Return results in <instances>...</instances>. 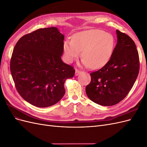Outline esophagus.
Segmentation results:
<instances>
[{
	"mask_svg": "<svg viewBox=\"0 0 147 147\" xmlns=\"http://www.w3.org/2000/svg\"><path fill=\"white\" fill-rule=\"evenodd\" d=\"M80 73H82V71L79 70L78 69H75V76H77V75H78Z\"/></svg>",
	"mask_w": 147,
	"mask_h": 147,
	"instance_id": "obj_1",
	"label": "esophagus"
}]
</instances>
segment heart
<instances>
[{"label":"heart","mask_w":147,"mask_h":147,"mask_svg":"<svg viewBox=\"0 0 147 147\" xmlns=\"http://www.w3.org/2000/svg\"><path fill=\"white\" fill-rule=\"evenodd\" d=\"M115 46V38L112 34L99 29H91L75 34L72 40H66L63 50L67 63H72L82 51V65L99 69L108 63Z\"/></svg>","instance_id":"1"}]
</instances>
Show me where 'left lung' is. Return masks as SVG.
<instances>
[{
    "instance_id": "obj_1",
    "label": "left lung",
    "mask_w": 147,
    "mask_h": 147,
    "mask_svg": "<svg viewBox=\"0 0 147 147\" xmlns=\"http://www.w3.org/2000/svg\"><path fill=\"white\" fill-rule=\"evenodd\" d=\"M117 43L110 60L103 67L90 74L86 87L89 98L103 106L117 104L125 98L139 72V57L136 45L126 34L117 30Z\"/></svg>"
}]
</instances>
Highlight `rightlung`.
Returning a JSON list of instances; mask_svg holds the SVG:
<instances>
[{
	"mask_svg": "<svg viewBox=\"0 0 147 147\" xmlns=\"http://www.w3.org/2000/svg\"><path fill=\"white\" fill-rule=\"evenodd\" d=\"M64 35L56 27L39 29L22 37L13 49L10 72L16 90L29 104L47 107L65 94L64 83L74 76L63 63Z\"/></svg>",
	"mask_w": 147,
	"mask_h": 147,
	"instance_id": "right-lung-1",
	"label": "right lung"
}]
</instances>
